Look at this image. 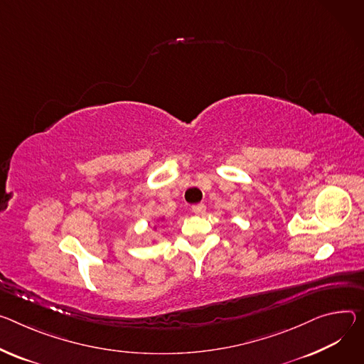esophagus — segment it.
Masks as SVG:
<instances>
[{
    "instance_id": "34e87169",
    "label": "esophagus",
    "mask_w": 364,
    "mask_h": 364,
    "mask_svg": "<svg viewBox=\"0 0 364 364\" xmlns=\"http://www.w3.org/2000/svg\"><path fill=\"white\" fill-rule=\"evenodd\" d=\"M191 210H193L196 215H205L206 206H205L203 203H199V205H194V206L191 208Z\"/></svg>"
}]
</instances>
